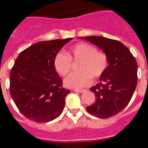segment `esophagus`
<instances>
[{
    "label": "esophagus",
    "instance_id": "esophagus-1",
    "mask_svg": "<svg viewBox=\"0 0 148 148\" xmlns=\"http://www.w3.org/2000/svg\"><path fill=\"white\" fill-rule=\"evenodd\" d=\"M74 92H77V93H84L85 92V90H77V89H73Z\"/></svg>",
    "mask_w": 148,
    "mask_h": 148
}]
</instances>
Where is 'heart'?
Masks as SVG:
<instances>
[{"mask_svg":"<svg viewBox=\"0 0 148 148\" xmlns=\"http://www.w3.org/2000/svg\"><path fill=\"white\" fill-rule=\"evenodd\" d=\"M66 53L67 55L61 52L57 53L53 59V66L58 74L65 76L71 71L72 62H79L77 66L79 71L69 74L64 79V84L68 88H85L89 85L91 78H101L108 67L106 53L96 51L93 45L88 43H77L71 46Z\"/></svg>","mask_w":148,"mask_h":148,"instance_id":"obj_1","label":"heart"}]
</instances>
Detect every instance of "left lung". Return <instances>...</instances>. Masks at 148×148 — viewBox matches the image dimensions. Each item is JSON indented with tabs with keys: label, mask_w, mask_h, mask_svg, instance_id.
<instances>
[{
	"label": "left lung",
	"mask_w": 148,
	"mask_h": 148,
	"mask_svg": "<svg viewBox=\"0 0 148 148\" xmlns=\"http://www.w3.org/2000/svg\"><path fill=\"white\" fill-rule=\"evenodd\" d=\"M106 53L109 63L100 83L90 88L95 102L87 107L90 114L108 118L121 112L131 101L138 84V64L130 50L118 40L100 36L84 38Z\"/></svg>",
	"instance_id": "1"
}]
</instances>
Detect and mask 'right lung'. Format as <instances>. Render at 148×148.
Wrapping results in <instances>:
<instances>
[{
  "label": "right lung",
  "instance_id": "add662e5",
  "mask_svg": "<svg viewBox=\"0 0 148 148\" xmlns=\"http://www.w3.org/2000/svg\"><path fill=\"white\" fill-rule=\"evenodd\" d=\"M72 40H45L26 48L17 58L10 73V93L22 114L45 123L59 117L70 90L63 88L53 59L64 45Z\"/></svg>",
  "mask_w": 148,
  "mask_h": 148
}]
</instances>
